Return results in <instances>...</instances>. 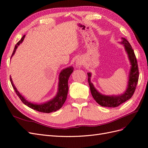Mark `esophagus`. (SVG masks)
I'll return each mask as SVG.
<instances>
[{
  "instance_id": "obj_1",
  "label": "esophagus",
  "mask_w": 148,
  "mask_h": 148,
  "mask_svg": "<svg viewBox=\"0 0 148 148\" xmlns=\"http://www.w3.org/2000/svg\"><path fill=\"white\" fill-rule=\"evenodd\" d=\"M82 64H83V62L82 61V60H77V61H76V66H77V67H80V66L82 65Z\"/></svg>"
}]
</instances>
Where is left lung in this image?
Returning <instances> with one entry per match:
<instances>
[{
	"mask_svg": "<svg viewBox=\"0 0 148 148\" xmlns=\"http://www.w3.org/2000/svg\"><path fill=\"white\" fill-rule=\"evenodd\" d=\"M122 40H123L121 42V44H123L125 47V49L128 53V58H129L132 65L130 71L128 87L124 93L121 95H119V96L111 97L99 93L95 89L92 83L90 82L91 74L90 73H87L88 84L92 97L97 103H98L100 106L103 107L116 108L127 101L133 96L138 84V78H139V69H138V63L134 53V50H133L130 43L127 40V39H125V38H122Z\"/></svg>",
	"mask_w": 148,
	"mask_h": 148,
	"instance_id": "8db88e82",
	"label": "left lung"
}]
</instances>
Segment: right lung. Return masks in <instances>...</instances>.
I'll use <instances>...</instances> for the list:
<instances>
[{"label":"right lung","instance_id":"obj_1","mask_svg":"<svg viewBox=\"0 0 148 148\" xmlns=\"http://www.w3.org/2000/svg\"><path fill=\"white\" fill-rule=\"evenodd\" d=\"M25 37V36L24 35L21 38V39L15 45L12 56L14 55V53H15L18 46L23 41ZM73 71L74 68L73 66H70V67L61 71V72L59 75L58 91V93H57V95H56V97L53 99H51L50 101L40 104H33L27 101V100L25 99V98L22 97L21 95L18 92V91L15 88V85L13 84V81L11 77L10 82L12 85L13 88H14V90H15V92L18 95V97L20 98V99L21 100V101L25 104V105L37 111L44 113H50L58 110V109H60L61 108H62V106H63L66 98H67V95L68 92V79L71 74L73 72Z\"/></svg>","mask_w":148,"mask_h":148}]
</instances>
